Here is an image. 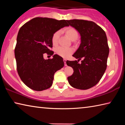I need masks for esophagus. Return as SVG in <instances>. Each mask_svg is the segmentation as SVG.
<instances>
[{"instance_id": "1", "label": "esophagus", "mask_w": 125, "mask_h": 125, "mask_svg": "<svg viewBox=\"0 0 125 125\" xmlns=\"http://www.w3.org/2000/svg\"><path fill=\"white\" fill-rule=\"evenodd\" d=\"M63 61H64V65H65V66H67V64H66L67 60H65V59H64V60H63Z\"/></svg>"}]
</instances>
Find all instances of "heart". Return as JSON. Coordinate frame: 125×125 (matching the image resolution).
Instances as JSON below:
<instances>
[{
	"mask_svg": "<svg viewBox=\"0 0 125 125\" xmlns=\"http://www.w3.org/2000/svg\"><path fill=\"white\" fill-rule=\"evenodd\" d=\"M66 35L72 40H75L78 37V32L75 28L73 27H68L64 30ZM61 33L60 31H57L53 34L52 36V42L53 45H57L59 37ZM73 50L69 47H65L60 46L56 48V52L59 56L63 58H67L72 53Z\"/></svg>",
	"mask_w": 125,
	"mask_h": 125,
	"instance_id": "heart-1",
	"label": "heart"
}]
</instances>
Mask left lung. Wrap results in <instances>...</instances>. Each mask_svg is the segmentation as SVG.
I'll use <instances>...</instances> for the list:
<instances>
[{"mask_svg":"<svg viewBox=\"0 0 125 125\" xmlns=\"http://www.w3.org/2000/svg\"><path fill=\"white\" fill-rule=\"evenodd\" d=\"M77 30L81 36V43L73 56L78 61H67L74 72L68 80L73 88L86 90L98 84L107 67L109 47L104 30L92 21L67 20ZM82 58L81 64L78 63Z\"/></svg>","mask_w":125,"mask_h":125,"instance_id":"obj_1","label":"left lung"}]
</instances>
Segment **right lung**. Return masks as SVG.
<instances>
[{
    "instance_id": "right-lung-1",
    "label": "right lung",
    "mask_w": 125,
    "mask_h": 125,
    "mask_svg": "<svg viewBox=\"0 0 125 125\" xmlns=\"http://www.w3.org/2000/svg\"><path fill=\"white\" fill-rule=\"evenodd\" d=\"M69 25L67 20L37 17L20 27L15 48L18 74L31 89L42 91L50 88L55 72L64 66L63 58L57 54L45 60L43 54L54 52L52 36L58 30Z\"/></svg>"
}]
</instances>
